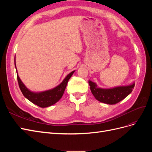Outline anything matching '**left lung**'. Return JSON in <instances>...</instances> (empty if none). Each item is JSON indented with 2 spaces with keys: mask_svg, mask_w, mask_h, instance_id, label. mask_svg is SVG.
I'll use <instances>...</instances> for the list:
<instances>
[{
  "mask_svg": "<svg viewBox=\"0 0 152 152\" xmlns=\"http://www.w3.org/2000/svg\"><path fill=\"white\" fill-rule=\"evenodd\" d=\"M89 84L92 94L99 102L108 104H114L120 102L131 93L135 83L126 86H119L111 88H102L98 86L96 82L89 80Z\"/></svg>",
  "mask_w": 152,
  "mask_h": 152,
  "instance_id": "obj_1",
  "label": "left lung"
}]
</instances>
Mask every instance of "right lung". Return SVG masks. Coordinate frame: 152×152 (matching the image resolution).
<instances>
[{
	"instance_id": "right-lung-1",
	"label": "right lung",
	"mask_w": 152,
	"mask_h": 152,
	"mask_svg": "<svg viewBox=\"0 0 152 152\" xmlns=\"http://www.w3.org/2000/svg\"><path fill=\"white\" fill-rule=\"evenodd\" d=\"M15 65L17 73V79L18 84H19L20 88L21 93L25 97L28 99L30 102L34 104L39 106L41 108H45L50 107L56 103L61 98L65 92L67 83L70 79V77L73 74L75 70H73L68 74L63 80L60 84L56 86L53 89L49 90L40 91V92H34L28 89L26 86L23 83L20 78L18 74V71L16 65V59L15 58Z\"/></svg>"
}]
</instances>
